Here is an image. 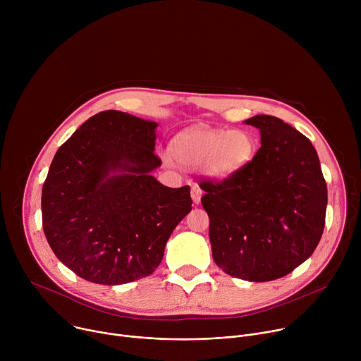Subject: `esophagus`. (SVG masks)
Listing matches in <instances>:
<instances>
[{"mask_svg":"<svg viewBox=\"0 0 361 361\" xmlns=\"http://www.w3.org/2000/svg\"><path fill=\"white\" fill-rule=\"evenodd\" d=\"M191 198L195 204H200V201H201V188L195 184L191 187Z\"/></svg>","mask_w":361,"mask_h":361,"instance_id":"1","label":"esophagus"}]
</instances>
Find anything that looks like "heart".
Masks as SVG:
<instances>
[{
    "label": "heart",
    "instance_id": "b5f03b06",
    "mask_svg": "<svg viewBox=\"0 0 361 361\" xmlns=\"http://www.w3.org/2000/svg\"><path fill=\"white\" fill-rule=\"evenodd\" d=\"M255 141L244 130L192 127L171 141L173 157L187 167H202L214 180H227L240 173L254 157Z\"/></svg>",
    "mask_w": 361,
    "mask_h": 361
}]
</instances>
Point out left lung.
Segmentation results:
<instances>
[{
	"instance_id": "left-lung-1",
	"label": "left lung",
	"mask_w": 361,
	"mask_h": 361,
	"mask_svg": "<svg viewBox=\"0 0 361 361\" xmlns=\"http://www.w3.org/2000/svg\"><path fill=\"white\" fill-rule=\"evenodd\" d=\"M260 130L262 147L235 176L204 180L216 264L247 281L287 276L316 250L326 224L327 184L305 135L273 116L244 121Z\"/></svg>"
}]
</instances>
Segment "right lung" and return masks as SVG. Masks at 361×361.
Returning <instances> with one entry per match:
<instances>
[{"label": "right lung", "instance_id": "right-lung-1", "mask_svg": "<svg viewBox=\"0 0 361 361\" xmlns=\"http://www.w3.org/2000/svg\"><path fill=\"white\" fill-rule=\"evenodd\" d=\"M157 123L107 110L56 152L42 185L47 241L81 279L106 286L154 273L173 230L191 212L190 187L151 176Z\"/></svg>", "mask_w": 361, "mask_h": 361}]
</instances>
